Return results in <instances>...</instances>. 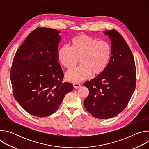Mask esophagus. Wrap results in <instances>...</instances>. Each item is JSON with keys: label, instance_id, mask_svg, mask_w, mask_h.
I'll use <instances>...</instances> for the list:
<instances>
[{"label": "esophagus", "instance_id": "1", "mask_svg": "<svg viewBox=\"0 0 149 149\" xmlns=\"http://www.w3.org/2000/svg\"><path fill=\"white\" fill-rule=\"evenodd\" d=\"M73 87L75 88H78L81 87V85L79 83H74L73 84Z\"/></svg>", "mask_w": 149, "mask_h": 149}]
</instances>
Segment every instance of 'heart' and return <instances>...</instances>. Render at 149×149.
<instances>
[{
	"instance_id": "obj_1",
	"label": "heart",
	"mask_w": 149,
	"mask_h": 149,
	"mask_svg": "<svg viewBox=\"0 0 149 149\" xmlns=\"http://www.w3.org/2000/svg\"><path fill=\"white\" fill-rule=\"evenodd\" d=\"M111 56V47L108 42L100 40L87 35H81L71 40L70 48L61 47L58 51V59L61 64L67 69L81 65L68 71L66 79L77 83L88 78L92 74L97 75L107 67Z\"/></svg>"
}]
</instances>
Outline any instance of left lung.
<instances>
[{"label":"left lung","mask_w":149,"mask_h":149,"mask_svg":"<svg viewBox=\"0 0 149 149\" xmlns=\"http://www.w3.org/2000/svg\"><path fill=\"white\" fill-rule=\"evenodd\" d=\"M111 41V56L107 67L94 79L85 82L89 90L84 100L86 109L94 117L107 119L124 110L136 88V71L132 51L116 30L104 32Z\"/></svg>","instance_id":"8db88e82"}]
</instances>
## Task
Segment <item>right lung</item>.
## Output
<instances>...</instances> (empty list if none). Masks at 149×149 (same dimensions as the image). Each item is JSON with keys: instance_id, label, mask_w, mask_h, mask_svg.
I'll use <instances>...</instances> for the list:
<instances>
[{"instance_id": "obj_1", "label": "right lung", "mask_w": 149, "mask_h": 149, "mask_svg": "<svg viewBox=\"0 0 149 149\" xmlns=\"http://www.w3.org/2000/svg\"><path fill=\"white\" fill-rule=\"evenodd\" d=\"M56 29L38 28L32 31L14 56L10 70L13 97L26 112L45 117L58 109L64 96L73 90L63 82L58 62L61 37Z\"/></svg>"}]
</instances>
